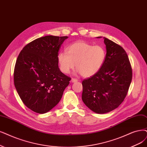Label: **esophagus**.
<instances>
[{
	"mask_svg": "<svg viewBox=\"0 0 147 147\" xmlns=\"http://www.w3.org/2000/svg\"><path fill=\"white\" fill-rule=\"evenodd\" d=\"M77 81H78V79H75V78H73V79H71V82H73V83L77 82Z\"/></svg>",
	"mask_w": 147,
	"mask_h": 147,
	"instance_id": "esophagus-1",
	"label": "esophagus"
}]
</instances>
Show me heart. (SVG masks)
Returning <instances> with one entry per match:
<instances>
[{
	"mask_svg": "<svg viewBox=\"0 0 147 147\" xmlns=\"http://www.w3.org/2000/svg\"><path fill=\"white\" fill-rule=\"evenodd\" d=\"M66 51L60 52L57 55L60 69L68 74L76 65L80 75L85 78L91 77L99 72L106 58V52L102 47L93 46L83 41L73 43Z\"/></svg>",
	"mask_w": 147,
	"mask_h": 147,
	"instance_id": "b5f03b06",
	"label": "heart"
}]
</instances>
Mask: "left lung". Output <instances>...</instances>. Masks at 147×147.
<instances>
[{"label":"left lung","mask_w":147,"mask_h":147,"mask_svg":"<svg viewBox=\"0 0 147 147\" xmlns=\"http://www.w3.org/2000/svg\"><path fill=\"white\" fill-rule=\"evenodd\" d=\"M104 39L107 50L104 64L99 72L82 82V99L98 114L111 111L120 105L132 80V68L126 51L112 40Z\"/></svg>","instance_id":"obj_1"}]
</instances>
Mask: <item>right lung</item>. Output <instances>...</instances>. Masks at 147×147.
Segmentation results:
<instances>
[{
    "label": "right lung",
    "instance_id": "right-lung-1",
    "mask_svg": "<svg viewBox=\"0 0 147 147\" xmlns=\"http://www.w3.org/2000/svg\"><path fill=\"white\" fill-rule=\"evenodd\" d=\"M67 36H46L28 43L16 61L14 82L24 104L37 113L50 111L61 100L71 78L60 70L58 51Z\"/></svg>",
    "mask_w": 147,
    "mask_h": 147
}]
</instances>
